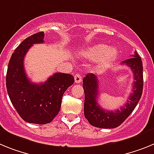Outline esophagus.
Here are the masks:
<instances>
[{"mask_svg": "<svg viewBox=\"0 0 154 154\" xmlns=\"http://www.w3.org/2000/svg\"><path fill=\"white\" fill-rule=\"evenodd\" d=\"M74 80H75V83H77V84L81 83V81H82V78H81V74H79V73H76L75 75H74Z\"/></svg>", "mask_w": 154, "mask_h": 154, "instance_id": "obj_1", "label": "esophagus"}]
</instances>
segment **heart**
<instances>
[{
	"mask_svg": "<svg viewBox=\"0 0 154 154\" xmlns=\"http://www.w3.org/2000/svg\"><path fill=\"white\" fill-rule=\"evenodd\" d=\"M81 54L91 60H98L101 65H105L114 60L117 57L118 50L116 47H108L105 44H96L83 51Z\"/></svg>",
	"mask_w": 154,
	"mask_h": 154,
	"instance_id": "1",
	"label": "heart"
}]
</instances>
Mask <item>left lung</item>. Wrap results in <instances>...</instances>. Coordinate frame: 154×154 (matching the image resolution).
Listing matches in <instances>:
<instances>
[{"label":"left lung","mask_w":154,"mask_h":154,"mask_svg":"<svg viewBox=\"0 0 154 154\" xmlns=\"http://www.w3.org/2000/svg\"><path fill=\"white\" fill-rule=\"evenodd\" d=\"M133 57L122 62V65H126L133 73L134 82L133 93L129 96V99L123 107L116 111L103 109L97 103L98 81L94 73H88L83 79V88L85 91V116L89 123L93 126L102 129H112L119 126L129 115L133 112L143 93V76L142 60L135 52Z\"/></svg>","instance_id":"8db88e82"}]
</instances>
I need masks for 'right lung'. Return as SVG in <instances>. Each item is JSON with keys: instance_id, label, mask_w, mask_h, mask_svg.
I'll return each instance as SVG.
<instances>
[{"instance_id": "add662e5", "label": "right lung", "mask_w": 154, "mask_h": 154, "mask_svg": "<svg viewBox=\"0 0 154 154\" xmlns=\"http://www.w3.org/2000/svg\"><path fill=\"white\" fill-rule=\"evenodd\" d=\"M44 32L25 38L11 55L6 75L7 91L13 106L24 121L44 125L51 122L60 110L64 92L74 82L71 74L56 73L45 82L34 84L28 78L24 58L32 45L44 42Z\"/></svg>"}]
</instances>
